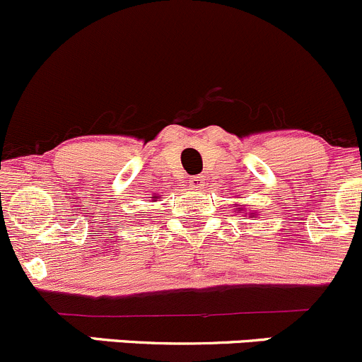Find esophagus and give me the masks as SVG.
<instances>
[{
    "mask_svg": "<svg viewBox=\"0 0 362 362\" xmlns=\"http://www.w3.org/2000/svg\"><path fill=\"white\" fill-rule=\"evenodd\" d=\"M189 185H191L192 189H203L205 180H203V177H192L191 180H189Z\"/></svg>",
    "mask_w": 362,
    "mask_h": 362,
    "instance_id": "34e87169",
    "label": "esophagus"
}]
</instances>
